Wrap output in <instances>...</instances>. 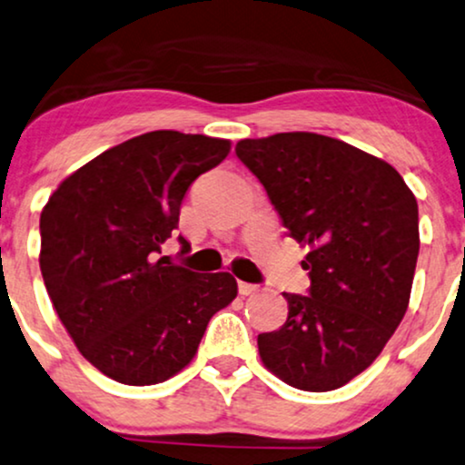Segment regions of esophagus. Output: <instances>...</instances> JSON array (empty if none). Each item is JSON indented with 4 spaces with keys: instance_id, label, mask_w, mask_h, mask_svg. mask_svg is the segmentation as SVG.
I'll list each match as a JSON object with an SVG mask.
<instances>
[{
    "instance_id": "obj_1",
    "label": "esophagus",
    "mask_w": 465,
    "mask_h": 465,
    "mask_svg": "<svg viewBox=\"0 0 465 465\" xmlns=\"http://www.w3.org/2000/svg\"><path fill=\"white\" fill-rule=\"evenodd\" d=\"M238 292L240 296H255V293H260V285H251V283H244V281H240L238 283Z\"/></svg>"
}]
</instances>
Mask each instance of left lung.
Segmentation results:
<instances>
[{"label": "left lung", "mask_w": 465, "mask_h": 465, "mask_svg": "<svg viewBox=\"0 0 465 465\" xmlns=\"http://www.w3.org/2000/svg\"><path fill=\"white\" fill-rule=\"evenodd\" d=\"M290 236L309 246L307 296L283 293L287 320L262 332L263 367L293 389H341L401 324L419 257V203L395 167L317 133L238 141Z\"/></svg>", "instance_id": "8db88e82"}]
</instances>
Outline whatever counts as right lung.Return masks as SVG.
I'll return each instance as SVG.
<instances>
[{
    "mask_svg": "<svg viewBox=\"0 0 465 465\" xmlns=\"http://www.w3.org/2000/svg\"><path fill=\"white\" fill-rule=\"evenodd\" d=\"M229 150L232 141L205 134H139L70 173L43 208L40 270L53 307L85 361L120 384L180 373L210 317L236 298L229 272L158 257L189 186Z\"/></svg>",
    "mask_w": 465,
    "mask_h": 465,
    "instance_id": "obj_1",
    "label": "right lung"
}]
</instances>
